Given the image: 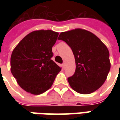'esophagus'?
<instances>
[{
	"label": "esophagus",
	"mask_w": 120,
	"mask_h": 120,
	"mask_svg": "<svg viewBox=\"0 0 120 120\" xmlns=\"http://www.w3.org/2000/svg\"><path fill=\"white\" fill-rule=\"evenodd\" d=\"M62 67L63 69H65V63H63L62 64Z\"/></svg>",
	"instance_id": "obj_1"
}]
</instances>
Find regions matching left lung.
Listing matches in <instances>:
<instances>
[{
	"label": "left lung",
	"instance_id": "8db88e82",
	"mask_svg": "<svg viewBox=\"0 0 120 120\" xmlns=\"http://www.w3.org/2000/svg\"><path fill=\"white\" fill-rule=\"evenodd\" d=\"M71 48L75 61V71L67 79L73 90L90 94L105 81L111 63L105 45L90 31L75 29L62 32L58 37Z\"/></svg>",
	"mask_w": 120,
	"mask_h": 120
}]
</instances>
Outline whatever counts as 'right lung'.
Returning a JSON list of instances; mask_svg holds the SVG:
<instances>
[{"instance_id":"add662e5","label":"right lung","mask_w":120,"mask_h":120,"mask_svg":"<svg viewBox=\"0 0 120 120\" xmlns=\"http://www.w3.org/2000/svg\"><path fill=\"white\" fill-rule=\"evenodd\" d=\"M59 33L51 30H34L12 51L11 71L22 90L39 95L53 85L61 68L51 60L52 47Z\"/></svg>"}]
</instances>
